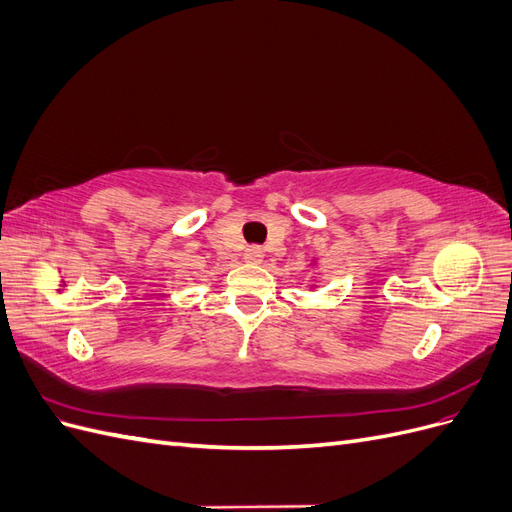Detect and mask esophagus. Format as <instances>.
I'll list each match as a JSON object with an SVG mask.
<instances>
[{
	"label": "esophagus",
	"instance_id": "esophagus-1",
	"mask_svg": "<svg viewBox=\"0 0 512 512\" xmlns=\"http://www.w3.org/2000/svg\"><path fill=\"white\" fill-rule=\"evenodd\" d=\"M243 260H245V262H250V265H258V262L262 260L260 247H247L245 254H243Z\"/></svg>",
	"mask_w": 512,
	"mask_h": 512
}]
</instances>
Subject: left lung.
Instances as JSON below:
<instances>
[{
	"mask_svg": "<svg viewBox=\"0 0 512 512\" xmlns=\"http://www.w3.org/2000/svg\"><path fill=\"white\" fill-rule=\"evenodd\" d=\"M316 260H318V258H314V260H312V267H316ZM314 288H316V286H312V290H314Z\"/></svg>",
	"mask_w": 512,
	"mask_h": 512,
	"instance_id": "1",
	"label": "left lung"
}]
</instances>
